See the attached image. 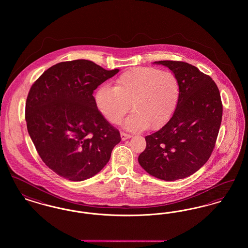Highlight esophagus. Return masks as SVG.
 Returning a JSON list of instances; mask_svg holds the SVG:
<instances>
[{
  "label": "esophagus",
  "instance_id": "esophagus-1",
  "mask_svg": "<svg viewBox=\"0 0 248 248\" xmlns=\"http://www.w3.org/2000/svg\"><path fill=\"white\" fill-rule=\"evenodd\" d=\"M131 137H132V136H131L130 134H128V133H125V132H122V133H121V138H122L123 140H128Z\"/></svg>",
  "mask_w": 248,
  "mask_h": 248
}]
</instances>
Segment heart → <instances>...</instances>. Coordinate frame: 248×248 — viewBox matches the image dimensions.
<instances>
[{
  "label": "heart",
  "mask_w": 248,
  "mask_h": 248,
  "mask_svg": "<svg viewBox=\"0 0 248 248\" xmlns=\"http://www.w3.org/2000/svg\"><path fill=\"white\" fill-rule=\"evenodd\" d=\"M99 111L111 124H120L132 104L124 125L132 130L160 129L172 118L180 98V84L171 71L136 67L123 72L115 86L104 84L94 95Z\"/></svg>",
  "instance_id": "heart-1"
}]
</instances>
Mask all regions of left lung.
Wrapping results in <instances>:
<instances>
[{"instance_id":"left-lung-1","label":"left lung","mask_w":248,"mask_h":248,"mask_svg":"<svg viewBox=\"0 0 248 248\" xmlns=\"http://www.w3.org/2000/svg\"><path fill=\"white\" fill-rule=\"evenodd\" d=\"M155 63L173 71L180 84L177 109L161 129L146 136L139 156L143 169L154 177L172 181L189 177L210 158L222 120L219 90L209 75L183 61Z\"/></svg>"}]
</instances>
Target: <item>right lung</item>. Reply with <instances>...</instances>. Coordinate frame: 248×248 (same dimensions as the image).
<instances>
[{
    "instance_id": "obj_1",
    "label": "right lung",
    "mask_w": 248,
    "mask_h": 248,
    "mask_svg": "<svg viewBox=\"0 0 248 248\" xmlns=\"http://www.w3.org/2000/svg\"><path fill=\"white\" fill-rule=\"evenodd\" d=\"M119 70L107 71L93 61L58 63L31 85L25 118L43 162L60 177L82 181L97 174L121 141L97 108L94 91Z\"/></svg>"
}]
</instances>
